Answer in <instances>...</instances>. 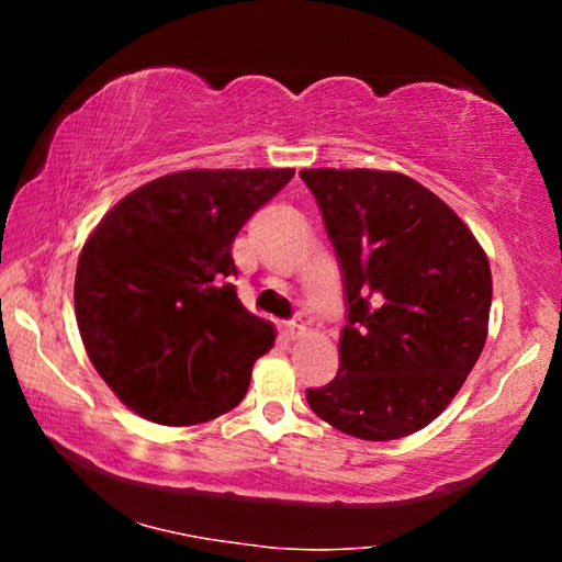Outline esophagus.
Instances as JSON below:
<instances>
[{"label":"esophagus","mask_w":562,"mask_h":562,"mask_svg":"<svg viewBox=\"0 0 562 562\" xmlns=\"http://www.w3.org/2000/svg\"><path fill=\"white\" fill-rule=\"evenodd\" d=\"M280 335L288 341H294V339H300L304 335V327L300 325V322H284Z\"/></svg>","instance_id":"34e87169"}]
</instances>
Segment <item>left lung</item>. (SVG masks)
<instances>
[{
	"label": "left lung",
	"instance_id": "8db88e82",
	"mask_svg": "<svg viewBox=\"0 0 562 562\" xmlns=\"http://www.w3.org/2000/svg\"><path fill=\"white\" fill-rule=\"evenodd\" d=\"M335 245L347 297L339 372L307 389L322 422L364 441L431 424L479 361L491 268L465 223L394 170H300Z\"/></svg>",
	"mask_w": 562,
	"mask_h": 562
}]
</instances>
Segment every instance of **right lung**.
Wrapping results in <instances>:
<instances>
[{
    "mask_svg": "<svg viewBox=\"0 0 562 562\" xmlns=\"http://www.w3.org/2000/svg\"><path fill=\"white\" fill-rule=\"evenodd\" d=\"M292 168L178 170L119 201L76 265V322L91 364L131 412L193 426L231 412L270 322L237 300L233 240Z\"/></svg>",
    "mask_w": 562,
    "mask_h": 562,
    "instance_id": "add662e5",
    "label": "right lung"
}]
</instances>
